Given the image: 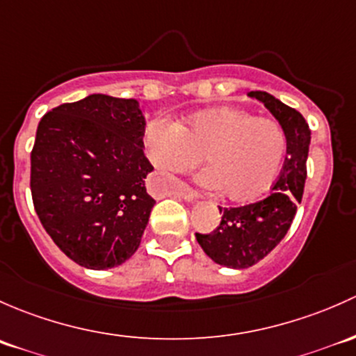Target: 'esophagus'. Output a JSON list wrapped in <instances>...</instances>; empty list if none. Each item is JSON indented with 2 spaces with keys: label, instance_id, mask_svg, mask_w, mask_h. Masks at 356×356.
Here are the masks:
<instances>
[{
  "label": "esophagus",
  "instance_id": "34e87169",
  "mask_svg": "<svg viewBox=\"0 0 356 356\" xmlns=\"http://www.w3.org/2000/svg\"><path fill=\"white\" fill-rule=\"evenodd\" d=\"M177 195L181 197V199L188 200V202H193V200L199 199V192H195L193 188H190L188 185H179L177 190Z\"/></svg>",
  "mask_w": 356,
  "mask_h": 356
}]
</instances>
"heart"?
I'll return each mask as SVG.
<instances>
[{
  "instance_id": "b5f03b06",
  "label": "heart",
  "mask_w": 356,
  "mask_h": 356,
  "mask_svg": "<svg viewBox=\"0 0 356 356\" xmlns=\"http://www.w3.org/2000/svg\"><path fill=\"white\" fill-rule=\"evenodd\" d=\"M145 142L152 164L166 173L188 171L202 156L207 166L199 181L240 204L269 190L288 152L283 124L233 106L193 113L178 123L152 120Z\"/></svg>"
}]
</instances>
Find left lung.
<instances>
[{
    "label": "left lung",
    "instance_id": "obj_1",
    "mask_svg": "<svg viewBox=\"0 0 356 356\" xmlns=\"http://www.w3.org/2000/svg\"><path fill=\"white\" fill-rule=\"evenodd\" d=\"M274 115L288 135V157L269 195L241 207H219L221 222L211 233H195L202 250L214 262L245 269L262 260L288 233L302 202L307 178L310 128L296 109L262 90L248 92Z\"/></svg>",
    "mask_w": 356,
    "mask_h": 356
}]
</instances>
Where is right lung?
Listing matches in <instances>:
<instances>
[{"label":"right lung","instance_id":"add662e5","mask_svg":"<svg viewBox=\"0 0 356 356\" xmlns=\"http://www.w3.org/2000/svg\"><path fill=\"white\" fill-rule=\"evenodd\" d=\"M145 122L135 99L92 94L46 113L31 152V192L67 257L109 269L137 252L156 200L144 178Z\"/></svg>","mask_w":356,"mask_h":356}]
</instances>
